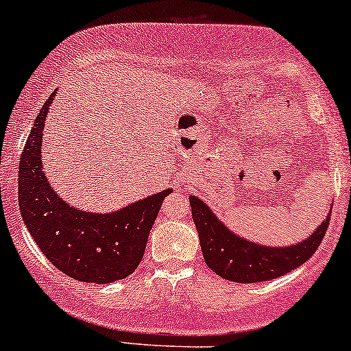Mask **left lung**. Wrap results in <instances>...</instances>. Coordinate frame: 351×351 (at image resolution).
Masks as SVG:
<instances>
[{
    "instance_id": "left-lung-1",
    "label": "left lung",
    "mask_w": 351,
    "mask_h": 351,
    "mask_svg": "<svg viewBox=\"0 0 351 351\" xmlns=\"http://www.w3.org/2000/svg\"><path fill=\"white\" fill-rule=\"evenodd\" d=\"M189 202L206 264L220 277L238 283L272 280L300 267L316 252L330 221L329 210L327 219L304 241L295 246L267 247L230 232L201 199L191 196Z\"/></svg>"
}]
</instances>
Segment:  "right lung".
<instances>
[{"label": "right lung", "instance_id": "1", "mask_svg": "<svg viewBox=\"0 0 351 351\" xmlns=\"http://www.w3.org/2000/svg\"><path fill=\"white\" fill-rule=\"evenodd\" d=\"M56 90L35 117L19 163V208L24 223L47 259L71 278L112 283L126 278L143 261L163 199L150 196L113 214H87L58 197L40 160L45 118Z\"/></svg>", "mask_w": 351, "mask_h": 351}]
</instances>
